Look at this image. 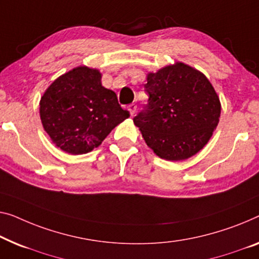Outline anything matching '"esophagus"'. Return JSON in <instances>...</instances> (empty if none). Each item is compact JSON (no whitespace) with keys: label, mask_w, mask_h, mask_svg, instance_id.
Listing matches in <instances>:
<instances>
[{"label":"esophagus","mask_w":259,"mask_h":259,"mask_svg":"<svg viewBox=\"0 0 259 259\" xmlns=\"http://www.w3.org/2000/svg\"><path fill=\"white\" fill-rule=\"evenodd\" d=\"M136 109H137V106L134 105V103H131V105L128 106V110L130 111L131 116H134L135 113H136Z\"/></svg>","instance_id":"esophagus-1"}]
</instances>
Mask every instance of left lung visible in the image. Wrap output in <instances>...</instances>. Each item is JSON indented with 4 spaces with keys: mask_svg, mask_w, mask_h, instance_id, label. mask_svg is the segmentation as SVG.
I'll use <instances>...</instances> for the list:
<instances>
[{
    "mask_svg": "<svg viewBox=\"0 0 259 259\" xmlns=\"http://www.w3.org/2000/svg\"><path fill=\"white\" fill-rule=\"evenodd\" d=\"M148 105L134 117L146 145L166 160L199 152L213 135L221 114L215 90L201 72L177 63L149 73Z\"/></svg>",
    "mask_w": 259,
    "mask_h": 259,
    "instance_id": "obj_1",
    "label": "left lung"
}]
</instances>
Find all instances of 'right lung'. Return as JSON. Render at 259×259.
Wrapping results in <instances>:
<instances>
[{
	"mask_svg": "<svg viewBox=\"0 0 259 259\" xmlns=\"http://www.w3.org/2000/svg\"><path fill=\"white\" fill-rule=\"evenodd\" d=\"M40 119L63 151L82 154L101 144L115 126L130 116L117 96L101 83V73L86 66L61 75L40 99Z\"/></svg>",
	"mask_w": 259,
	"mask_h": 259,
	"instance_id": "1",
	"label": "right lung"
}]
</instances>
